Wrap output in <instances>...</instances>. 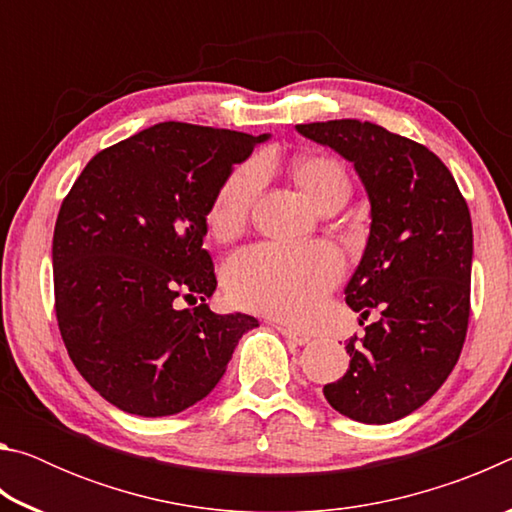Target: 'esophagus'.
<instances>
[{
    "label": "esophagus",
    "mask_w": 512,
    "mask_h": 512,
    "mask_svg": "<svg viewBox=\"0 0 512 512\" xmlns=\"http://www.w3.org/2000/svg\"><path fill=\"white\" fill-rule=\"evenodd\" d=\"M277 329H280V334L284 336V339L291 341V343H296V345H305V343L311 341L309 334L300 332V329H293V327H289V325H282V323H280V325H277Z\"/></svg>",
    "instance_id": "1"
}]
</instances>
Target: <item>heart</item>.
Masks as SVG:
<instances>
[{
    "mask_svg": "<svg viewBox=\"0 0 512 512\" xmlns=\"http://www.w3.org/2000/svg\"><path fill=\"white\" fill-rule=\"evenodd\" d=\"M293 176L320 212L341 207L350 196V176L329 155H305L293 162ZM264 187V167L246 162L232 169L207 207V225L228 239L244 228ZM341 255L327 244H257L232 255L223 282L239 307L282 318H302L318 307L325 291L339 280Z\"/></svg>",
    "mask_w": 512,
    "mask_h": 512,
    "instance_id": "heart-1",
    "label": "heart"
}]
</instances>
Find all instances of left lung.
<instances>
[{"instance_id": "obj_1", "label": "left lung", "mask_w": 512, "mask_h": 512, "mask_svg": "<svg viewBox=\"0 0 512 512\" xmlns=\"http://www.w3.org/2000/svg\"><path fill=\"white\" fill-rule=\"evenodd\" d=\"M350 160L370 198V237L345 302L379 320L348 341L350 368L323 388L345 418L386 424L429 400L461 357L470 320L472 219L443 160L359 119L298 124ZM363 323V320H361Z\"/></svg>"}]
</instances>
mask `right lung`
<instances>
[{
    "label": "right lung",
    "mask_w": 512,
    "mask_h": 512,
    "mask_svg": "<svg viewBox=\"0 0 512 512\" xmlns=\"http://www.w3.org/2000/svg\"><path fill=\"white\" fill-rule=\"evenodd\" d=\"M264 140L162 121L94 155L60 205L58 329L76 370L117 409L162 418L201 402L257 327L207 307L216 275L203 239L214 192Z\"/></svg>",
    "instance_id": "add662e5"
}]
</instances>
